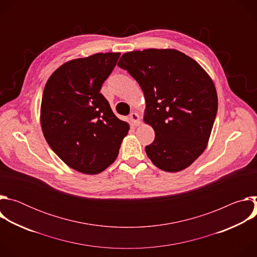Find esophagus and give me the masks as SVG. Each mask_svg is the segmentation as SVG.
<instances>
[{
	"mask_svg": "<svg viewBox=\"0 0 257 257\" xmlns=\"http://www.w3.org/2000/svg\"><path fill=\"white\" fill-rule=\"evenodd\" d=\"M129 119H130V122L133 126H138L140 124V119H139V115L137 113H131L130 116H129Z\"/></svg>",
	"mask_w": 257,
	"mask_h": 257,
	"instance_id": "1",
	"label": "esophagus"
}]
</instances>
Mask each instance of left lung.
<instances>
[{"instance_id":"1","label":"left lung","mask_w":257,"mask_h":257,"mask_svg":"<svg viewBox=\"0 0 257 257\" xmlns=\"http://www.w3.org/2000/svg\"><path fill=\"white\" fill-rule=\"evenodd\" d=\"M118 66L144 94L143 120L156 133L146 155L166 172L189 167L206 149L216 116L211 78L195 60L173 49L128 52Z\"/></svg>"}]
</instances>
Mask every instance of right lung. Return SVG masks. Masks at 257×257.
<instances>
[{
  "instance_id": "1",
  "label": "right lung",
  "mask_w": 257,
  "mask_h": 257,
  "mask_svg": "<svg viewBox=\"0 0 257 257\" xmlns=\"http://www.w3.org/2000/svg\"><path fill=\"white\" fill-rule=\"evenodd\" d=\"M120 55L99 53L66 62L44 89V136L66 165L83 174H98L112 165L129 130L99 92Z\"/></svg>"
}]
</instances>
